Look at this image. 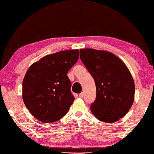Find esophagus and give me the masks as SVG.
I'll list each match as a JSON object with an SVG mask.
<instances>
[{
    "label": "esophagus",
    "instance_id": "esophagus-1",
    "mask_svg": "<svg viewBox=\"0 0 154 154\" xmlns=\"http://www.w3.org/2000/svg\"><path fill=\"white\" fill-rule=\"evenodd\" d=\"M79 97H80V98H82L84 97V93H80V94H79Z\"/></svg>",
    "mask_w": 154,
    "mask_h": 154
}]
</instances>
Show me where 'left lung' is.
<instances>
[{"label": "left lung", "instance_id": "8db88e82", "mask_svg": "<svg viewBox=\"0 0 154 154\" xmlns=\"http://www.w3.org/2000/svg\"><path fill=\"white\" fill-rule=\"evenodd\" d=\"M80 59L95 82L92 113L107 123L123 118L134 103L135 94L134 79L125 63L111 52L91 48L80 50Z\"/></svg>", "mask_w": 154, "mask_h": 154}]
</instances>
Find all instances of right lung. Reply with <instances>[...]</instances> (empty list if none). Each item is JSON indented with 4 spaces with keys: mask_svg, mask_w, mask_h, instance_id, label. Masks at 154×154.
<instances>
[{
    "mask_svg": "<svg viewBox=\"0 0 154 154\" xmlns=\"http://www.w3.org/2000/svg\"><path fill=\"white\" fill-rule=\"evenodd\" d=\"M79 57V50L48 54L30 66L23 81V100L42 122H54L68 113L75 100L67 73Z\"/></svg>",
    "mask_w": 154,
    "mask_h": 154,
    "instance_id": "obj_1",
    "label": "right lung"
}]
</instances>
